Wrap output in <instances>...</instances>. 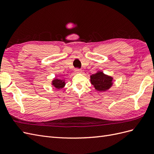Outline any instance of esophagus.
<instances>
[{
	"label": "esophagus",
	"mask_w": 154,
	"mask_h": 154,
	"mask_svg": "<svg viewBox=\"0 0 154 154\" xmlns=\"http://www.w3.org/2000/svg\"><path fill=\"white\" fill-rule=\"evenodd\" d=\"M75 72L76 73H82V71L81 69H75Z\"/></svg>",
	"instance_id": "34e87169"
}]
</instances>
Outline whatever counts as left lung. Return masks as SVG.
<instances>
[{"label": "left lung", "mask_w": 154, "mask_h": 154, "mask_svg": "<svg viewBox=\"0 0 154 154\" xmlns=\"http://www.w3.org/2000/svg\"><path fill=\"white\" fill-rule=\"evenodd\" d=\"M90 78L91 84L95 90L101 92L109 90L114 84V78L102 71H97L96 73L92 74Z\"/></svg>", "instance_id": "left-lung-1"}]
</instances>
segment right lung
Instances as JSON below:
<instances>
[{"mask_svg":"<svg viewBox=\"0 0 154 154\" xmlns=\"http://www.w3.org/2000/svg\"><path fill=\"white\" fill-rule=\"evenodd\" d=\"M66 79L63 78H55L51 82V85L53 86L56 89H62L66 87Z\"/></svg>","mask_w":154,"mask_h":154,"instance_id":"add662e5","label":"right lung"}]
</instances>
